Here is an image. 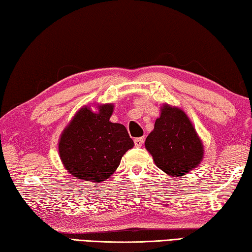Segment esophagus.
<instances>
[{
  "mask_svg": "<svg viewBox=\"0 0 252 252\" xmlns=\"http://www.w3.org/2000/svg\"><path fill=\"white\" fill-rule=\"evenodd\" d=\"M134 142H135L136 147H141L142 145H144V137H138V138H135Z\"/></svg>",
  "mask_w": 252,
  "mask_h": 252,
  "instance_id": "obj_1",
  "label": "esophagus"
}]
</instances>
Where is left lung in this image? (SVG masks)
I'll return each mask as SVG.
<instances>
[{"instance_id": "1", "label": "left lung", "mask_w": 252, "mask_h": 252, "mask_svg": "<svg viewBox=\"0 0 252 252\" xmlns=\"http://www.w3.org/2000/svg\"><path fill=\"white\" fill-rule=\"evenodd\" d=\"M145 147L157 167L173 178L196 168L204 155L202 141L187 114L168 104L161 107L160 117L146 138Z\"/></svg>"}]
</instances>
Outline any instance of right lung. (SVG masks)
<instances>
[{"label": "right lung", "mask_w": 252, "mask_h": 252, "mask_svg": "<svg viewBox=\"0 0 252 252\" xmlns=\"http://www.w3.org/2000/svg\"><path fill=\"white\" fill-rule=\"evenodd\" d=\"M113 110V104L97 105V112L83 106L63 129L58 147L60 159L74 178L105 181L134 147L125 126L110 122Z\"/></svg>", "instance_id": "right-lung-1"}]
</instances>
